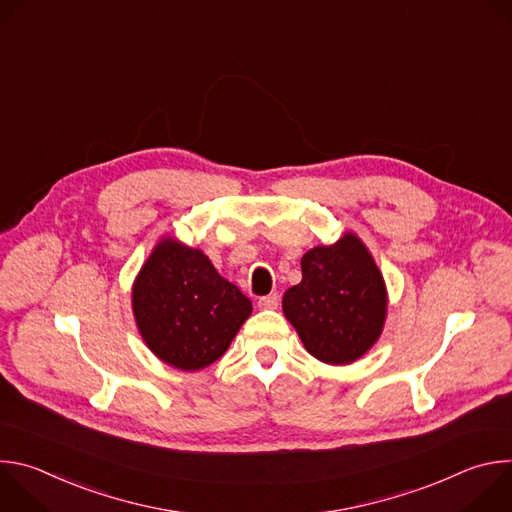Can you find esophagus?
<instances>
[{
	"label": "esophagus",
	"instance_id": "34e87169",
	"mask_svg": "<svg viewBox=\"0 0 512 512\" xmlns=\"http://www.w3.org/2000/svg\"><path fill=\"white\" fill-rule=\"evenodd\" d=\"M257 306H259V308H263V310H275V308L279 306V296H277V294L263 296V298H259Z\"/></svg>",
	"mask_w": 512,
	"mask_h": 512
}]
</instances>
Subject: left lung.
<instances>
[{
  "label": "left lung",
  "instance_id": "left-lung-1",
  "mask_svg": "<svg viewBox=\"0 0 512 512\" xmlns=\"http://www.w3.org/2000/svg\"><path fill=\"white\" fill-rule=\"evenodd\" d=\"M281 304L312 356L350 364L383 332L387 287L369 249L346 233L302 257V281L285 291Z\"/></svg>",
  "mask_w": 512,
  "mask_h": 512
}]
</instances>
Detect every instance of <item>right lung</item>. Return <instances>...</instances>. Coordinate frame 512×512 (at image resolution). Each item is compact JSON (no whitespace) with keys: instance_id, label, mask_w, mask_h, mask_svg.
Segmentation results:
<instances>
[{"instance_id":"1","label":"right lung","mask_w":512,"mask_h":512,"mask_svg":"<svg viewBox=\"0 0 512 512\" xmlns=\"http://www.w3.org/2000/svg\"><path fill=\"white\" fill-rule=\"evenodd\" d=\"M131 306L143 342L180 371H200L221 358L253 310L200 249L172 237L137 273Z\"/></svg>"}]
</instances>
